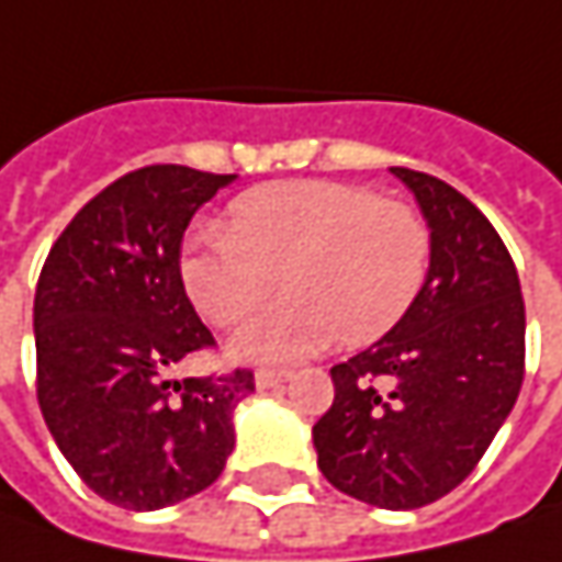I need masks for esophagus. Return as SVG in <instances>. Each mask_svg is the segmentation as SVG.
<instances>
[{"instance_id":"esophagus-1","label":"esophagus","mask_w":562,"mask_h":562,"mask_svg":"<svg viewBox=\"0 0 562 562\" xmlns=\"http://www.w3.org/2000/svg\"><path fill=\"white\" fill-rule=\"evenodd\" d=\"M291 378V372H278V369H259L256 372V387L259 391H271V387H281L284 381Z\"/></svg>"}]
</instances>
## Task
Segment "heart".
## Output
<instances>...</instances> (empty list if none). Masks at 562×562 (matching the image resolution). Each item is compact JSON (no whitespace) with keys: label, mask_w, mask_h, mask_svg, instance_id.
<instances>
[{"label":"heart","mask_w":562,"mask_h":562,"mask_svg":"<svg viewBox=\"0 0 562 562\" xmlns=\"http://www.w3.org/2000/svg\"><path fill=\"white\" fill-rule=\"evenodd\" d=\"M431 234L413 205L337 181H293L237 196L227 227L187 237L181 281L193 306L231 325L266 303L278 274L288 300L252 315L231 337V353L291 362L340 340L387 331L416 300Z\"/></svg>","instance_id":"1"}]
</instances>
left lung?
Returning a JSON list of instances; mask_svg holds the SVG:
<instances>
[{"label":"left lung","instance_id":"obj_1","mask_svg":"<svg viewBox=\"0 0 562 562\" xmlns=\"http://www.w3.org/2000/svg\"><path fill=\"white\" fill-rule=\"evenodd\" d=\"M431 231L425 284L387 335L331 369L313 425L322 475L381 509L441 501L485 457L522 387L526 303L501 234L460 190L391 168Z\"/></svg>","mask_w":562,"mask_h":562}]
</instances>
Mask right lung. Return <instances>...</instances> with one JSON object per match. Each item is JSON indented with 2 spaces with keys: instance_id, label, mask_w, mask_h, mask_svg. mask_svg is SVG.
Masks as SVG:
<instances>
[{
  "instance_id": "right-lung-1",
  "label": "right lung",
  "mask_w": 562,
  "mask_h": 562,
  "mask_svg": "<svg viewBox=\"0 0 562 562\" xmlns=\"http://www.w3.org/2000/svg\"><path fill=\"white\" fill-rule=\"evenodd\" d=\"M237 175L149 165L83 205L46 256L33 300L36 397L83 485L124 509L209 487L234 450L252 372L184 378L212 347L181 281L190 218Z\"/></svg>"
}]
</instances>
